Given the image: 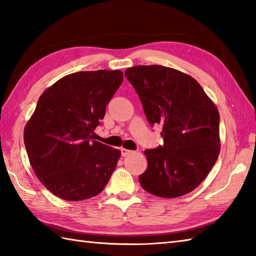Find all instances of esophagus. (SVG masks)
Segmentation results:
<instances>
[{
    "mask_svg": "<svg viewBox=\"0 0 256 256\" xmlns=\"http://www.w3.org/2000/svg\"><path fill=\"white\" fill-rule=\"evenodd\" d=\"M132 150H126V148H121V155L124 157V156H128V154H131Z\"/></svg>",
    "mask_w": 256,
    "mask_h": 256,
    "instance_id": "34e87169",
    "label": "esophagus"
}]
</instances>
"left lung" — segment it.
Instances as JSON below:
<instances>
[{"label": "left lung", "instance_id": "8db88e82", "mask_svg": "<svg viewBox=\"0 0 256 256\" xmlns=\"http://www.w3.org/2000/svg\"><path fill=\"white\" fill-rule=\"evenodd\" d=\"M150 125H162L164 145L146 150L148 170L138 180L146 192L176 198L202 182L220 153V116L202 86L189 74L160 64L125 70Z\"/></svg>", "mask_w": 256, "mask_h": 256}]
</instances>
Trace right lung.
<instances>
[{
    "label": "right lung",
    "mask_w": 256,
    "mask_h": 256,
    "mask_svg": "<svg viewBox=\"0 0 256 256\" xmlns=\"http://www.w3.org/2000/svg\"><path fill=\"white\" fill-rule=\"evenodd\" d=\"M122 81L121 70L79 72L59 79L38 99L24 143L37 178L57 197H94L116 170L121 152L94 138Z\"/></svg>",
    "instance_id": "add662e5"
}]
</instances>
